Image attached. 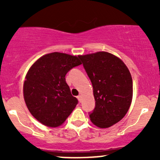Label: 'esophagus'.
<instances>
[{
	"label": "esophagus",
	"mask_w": 160,
	"mask_h": 160,
	"mask_svg": "<svg viewBox=\"0 0 160 160\" xmlns=\"http://www.w3.org/2000/svg\"><path fill=\"white\" fill-rule=\"evenodd\" d=\"M77 99H78V101H80V102H81V101H82V96H81V95H79V96H77Z\"/></svg>",
	"instance_id": "1"
}]
</instances>
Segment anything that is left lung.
Instances as JSON below:
<instances>
[{
    "mask_svg": "<svg viewBox=\"0 0 160 160\" xmlns=\"http://www.w3.org/2000/svg\"><path fill=\"white\" fill-rule=\"evenodd\" d=\"M93 86L95 108L90 114L93 125L106 128L125 116L133 95L130 71L123 61L108 52L79 56Z\"/></svg>",
    "mask_w": 160,
    "mask_h": 160,
    "instance_id": "left-lung-1",
    "label": "left lung"
}]
</instances>
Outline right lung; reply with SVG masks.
<instances>
[{"label":"right lung","instance_id":"add662e5","mask_svg":"<svg viewBox=\"0 0 160 160\" xmlns=\"http://www.w3.org/2000/svg\"><path fill=\"white\" fill-rule=\"evenodd\" d=\"M81 64L77 56L48 53L32 65L23 84L25 102L32 115L50 128L62 125L77 106L66 82V74Z\"/></svg>","mask_w":160,"mask_h":160}]
</instances>
